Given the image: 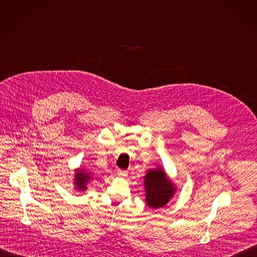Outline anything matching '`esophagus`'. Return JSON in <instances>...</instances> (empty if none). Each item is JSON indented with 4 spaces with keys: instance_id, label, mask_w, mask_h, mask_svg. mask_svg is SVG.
Returning <instances> with one entry per match:
<instances>
[{
    "instance_id": "obj_1",
    "label": "esophagus",
    "mask_w": 257,
    "mask_h": 257,
    "mask_svg": "<svg viewBox=\"0 0 257 257\" xmlns=\"http://www.w3.org/2000/svg\"><path fill=\"white\" fill-rule=\"evenodd\" d=\"M117 175L119 177H127L128 173L126 172V170H122V169H117Z\"/></svg>"
}]
</instances>
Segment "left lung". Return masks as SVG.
Returning a JSON list of instances; mask_svg holds the SVG:
<instances>
[{
  "label": "left lung",
  "instance_id": "obj_1",
  "mask_svg": "<svg viewBox=\"0 0 257 257\" xmlns=\"http://www.w3.org/2000/svg\"><path fill=\"white\" fill-rule=\"evenodd\" d=\"M146 201L154 209L161 208L172 198L175 192L174 185L170 183L162 169H152L145 177Z\"/></svg>",
  "mask_w": 257,
  "mask_h": 257
}]
</instances>
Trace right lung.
Returning a JSON list of instances; mask_svg holds the SVG:
<instances>
[{"mask_svg":"<svg viewBox=\"0 0 257 257\" xmlns=\"http://www.w3.org/2000/svg\"><path fill=\"white\" fill-rule=\"evenodd\" d=\"M75 176H76L75 177V179H76L75 184L77 185L78 189H81V190L85 189V183H87L88 180L90 179L89 175L85 174V173H81V170H79V172Z\"/></svg>","mask_w":257,"mask_h":257,"instance_id":"1","label":"right lung"}]
</instances>
